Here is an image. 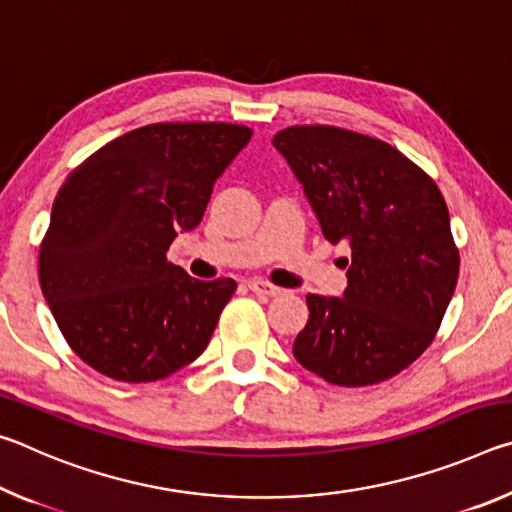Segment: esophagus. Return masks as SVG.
<instances>
[{
  "mask_svg": "<svg viewBox=\"0 0 512 512\" xmlns=\"http://www.w3.org/2000/svg\"><path fill=\"white\" fill-rule=\"evenodd\" d=\"M248 289L259 293V296H268V298L282 296V293H284L282 287H275V284L264 282V280H250V282H248Z\"/></svg>",
  "mask_w": 512,
  "mask_h": 512,
  "instance_id": "1",
  "label": "esophagus"
}]
</instances>
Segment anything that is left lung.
I'll return each mask as SVG.
<instances>
[{
    "label": "left lung",
    "mask_w": 512,
    "mask_h": 512,
    "mask_svg": "<svg viewBox=\"0 0 512 512\" xmlns=\"http://www.w3.org/2000/svg\"><path fill=\"white\" fill-rule=\"evenodd\" d=\"M327 241L352 250L343 298L307 296L293 341L300 366L336 386H370L429 348L458 280V250L436 183L391 144L336 126L273 137Z\"/></svg>",
    "instance_id": "obj_1"
}]
</instances>
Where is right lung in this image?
Returning a JSON list of instances; mask_svg holds the SVG:
<instances>
[{"mask_svg": "<svg viewBox=\"0 0 512 512\" xmlns=\"http://www.w3.org/2000/svg\"><path fill=\"white\" fill-rule=\"evenodd\" d=\"M250 135L221 121L151 124L69 173L40 244V287L90 368L146 384L201 357L237 282L194 280L167 250L201 223Z\"/></svg>", "mask_w": 512, "mask_h": 512, "instance_id": "obj_1", "label": "right lung"}]
</instances>
